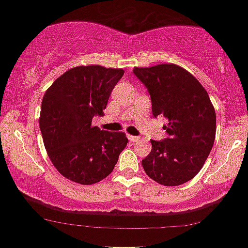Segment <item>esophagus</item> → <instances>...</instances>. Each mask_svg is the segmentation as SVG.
Segmentation results:
<instances>
[{"instance_id":"obj_1","label":"esophagus","mask_w":248,"mask_h":248,"mask_svg":"<svg viewBox=\"0 0 248 248\" xmlns=\"http://www.w3.org/2000/svg\"><path fill=\"white\" fill-rule=\"evenodd\" d=\"M128 139L130 141H137L138 139H139V137H137V136H131V135H129L128 136Z\"/></svg>"}]
</instances>
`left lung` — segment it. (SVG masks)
Listing matches in <instances>:
<instances>
[{
    "label": "left lung",
    "mask_w": 248,
    "mask_h": 248,
    "mask_svg": "<svg viewBox=\"0 0 248 248\" xmlns=\"http://www.w3.org/2000/svg\"><path fill=\"white\" fill-rule=\"evenodd\" d=\"M151 95L153 117L164 116L167 137L151 140L141 160L147 175L165 186H176L197 175L210 154L216 136V112L207 91L186 69L174 64L134 68Z\"/></svg>",
    "instance_id": "1"
}]
</instances>
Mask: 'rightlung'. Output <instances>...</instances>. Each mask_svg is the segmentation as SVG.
Here are the masks:
<instances>
[{"label": "right lung", "instance_id": "right-lung-1", "mask_svg": "<svg viewBox=\"0 0 248 248\" xmlns=\"http://www.w3.org/2000/svg\"><path fill=\"white\" fill-rule=\"evenodd\" d=\"M124 69L78 66L56 79L45 93L39 125L48 156L59 173L73 182L93 184L112 172L127 146L124 132L92 127L102 117Z\"/></svg>", "mask_w": 248, "mask_h": 248}]
</instances>
